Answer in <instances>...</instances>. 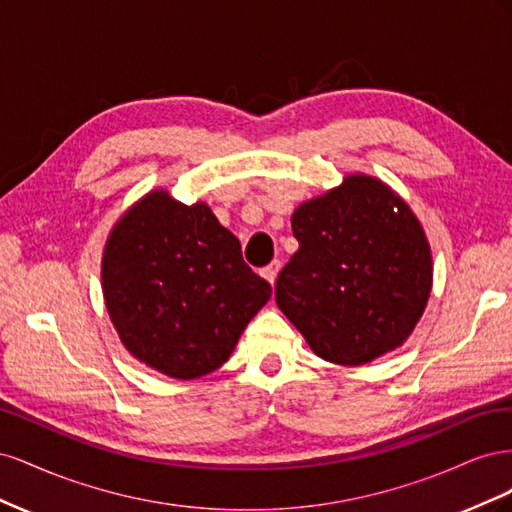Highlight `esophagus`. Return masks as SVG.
I'll return each instance as SVG.
<instances>
[{
  "instance_id": "1",
  "label": "esophagus",
  "mask_w": 512,
  "mask_h": 512,
  "mask_svg": "<svg viewBox=\"0 0 512 512\" xmlns=\"http://www.w3.org/2000/svg\"><path fill=\"white\" fill-rule=\"evenodd\" d=\"M280 269H282V262H280V260H273L271 265H267L265 269L260 271V275L265 277V280L273 286V284H275V280H277V273H280Z\"/></svg>"
}]
</instances>
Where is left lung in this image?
Listing matches in <instances>:
<instances>
[{
    "label": "left lung",
    "instance_id": "8db88e82",
    "mask_svg": "<svg viewBox=\"0 0 512 512\" xmlns=\"http://www.w3.org/2000/svg\"><path fill=\"white\" fill-rule=\"evenodd\" d=\"M290 222L299 250L277 277L275 301L314 354L356 367L404 344L433 284L431 247L406 200L354 173Z\"/></svg>",
    "mask_w": 512,
    "mask_h": 512
}]
</instances>
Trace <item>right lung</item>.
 Wrapping results in <instances>:
<instances>
[{"label":"right lung","mask_w":512,"mask_h":512,"mask_svg":"<svg viewBox=\"0 0 512 512\" xmlns=\"http://www.w3.org/2000/svg\"><path fill=\"white\" fill-rule=\"evenodd\" d=\"M102 292L134 359L175 380L207 376L271 299L241 243L207 203L151 190L121 215L102 254Z\"/></svg>","instance_id":"obj_1"}]
</instances>
